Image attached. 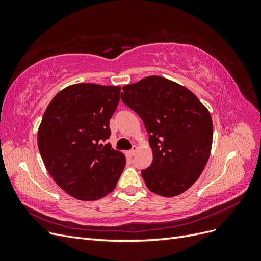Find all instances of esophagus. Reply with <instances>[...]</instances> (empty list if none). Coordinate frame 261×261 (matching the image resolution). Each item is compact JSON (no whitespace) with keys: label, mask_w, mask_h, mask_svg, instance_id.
<instances>
[{"label":"esophagus","mask_w":261,"mask_h":261,"mask_svg":"<svg viewBox=\"0 0 261 261\" xmlns=\"http://www.w3.org/2000/svg\"><path fill=\"white\" fill-rule=\"evenodd\" d=\"M137 150H138V148H137L136 146H134V147L132 148V150H129V151H128V154H129V155H134V154L136 153Z\"/></svg>","instance_id":"1"}]
</instances>
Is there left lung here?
<instances>
[{
    "mask_svg": "<svg viewBox=\"0 0 261 261\" xmlns=\"http://www.w3.org/2000/svg\"><path fill=\"white\" fill-rule=\"evenodd\" d=\"M121 99L143 120L152 149L151 165L141 171L149 191L174 197L198 179L212 147L211 115L186 87L149 76L123 87Z\"/></svg>",
    "mask_w": 261,
    "mask_h": 261,
    "instance_id": "1",
    "label": "left lung"
}]
</instances>
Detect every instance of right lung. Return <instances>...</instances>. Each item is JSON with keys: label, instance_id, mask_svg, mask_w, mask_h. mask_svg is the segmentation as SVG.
Returning <instances> with one entry per match:
<instances>
[{"label": "right lung", "instance_id": "1", "mask_svg": "<svg viewBox=\"0 0 261 261\" xmlns=\"http://www.w3.org/2000/svg\"><path fill=\"white\" fill-rule=\"evenodd\" d=\"M120 86L82 83L61 90L46 108L38 147L50 175L80 200H97L115 188L125 155L110 144V118L120 102Z\"/></svg>", "mask_w": 261, "mask_h": 261}]
</instances>
